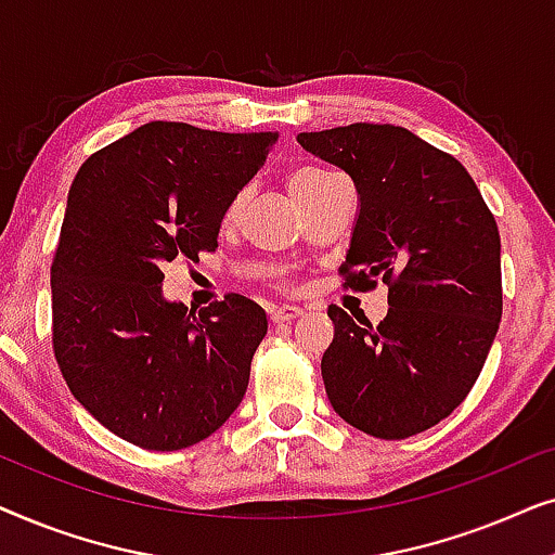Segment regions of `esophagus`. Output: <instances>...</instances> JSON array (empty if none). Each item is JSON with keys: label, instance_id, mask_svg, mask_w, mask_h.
<instances>
[{"label": "esophagus", "instance_id": "esophagus-1", "mask_svg": "<svg viewBox=\"0 0 555 555\" xmlns=\"http://www.w3.org/2000/svg\"><path fill=\"white\" fill-rule=\"evenodd\" d=\"M302 310L298 306H280L272 310V323H291L295 318H300Z\"/></svg>", "mask_w": 555, "mask_h": 555}]
</instances>
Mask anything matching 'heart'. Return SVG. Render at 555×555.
<instances>
[{
	"instance_id": "obj_1",
	"label": "heart",
	"mask_w": 555,
	"mask_h": 555,
	"mask_svg": "<svg viewBox=\"0 0 555 555\" xmlns=\"http://www.w3.org/2000/svg\"><path fill=\"white\" fill-rule=\"evenodd\" d=\"M328 177H331V171L315 169V166H308V169H300V171L291 173V179H287V189H291L293 199L298 202V199H302V196H306V194L313 192V189H315L318 184H321L323 179H328ZM242 202H245V196L237 194L230 204H227V209H224V224H232L234 219H237L240 209H242Z\"/></svg>"
}]
</instances>
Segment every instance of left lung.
I'll return each mask as SVG.
<instances>
[{
	"label": "left lung",
	"mask_w": 555,
	"mask_h": 555,
	"mask_svg": "<svg viewBox=\"0 0 555 555\" xmlns=\"http://www.w3.org/2000/svg\"><path fill=\"white\" fill-rule=\"evenodd\" d=\"M298 143L359 192L344 287L389 285L378 325L336 306L323 353L325 393L340 420L406 439L450 416L473 389L503 315L500 234L465 166L389 124L298 133Z\"/></svg>",
	"instance_id": "obj_1"
}]
</instances>
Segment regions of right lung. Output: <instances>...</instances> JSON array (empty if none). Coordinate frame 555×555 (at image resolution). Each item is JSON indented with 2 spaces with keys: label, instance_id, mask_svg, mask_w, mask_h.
<instances>
[{
  "label": "right lung",
  "instance_id": "right-lung-1",
  "mask_svg": "<svg viewBox=\"0 0 555 555\" xmlns=\"http://www.w3.org/2000/svg\"><path fill=\"white\" fill-rule=\"evenodd\" d=\"M275 141L151 120L73 181L50 270L52 351L73 397L126 442L184 450L245 397L264 310L237 293L199 313L169 302L162 268L217 249L227 204Z\"/></svg>",
  "mask_w": 555,
  "mask_h": 555
}]
</instances>
